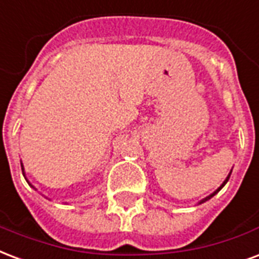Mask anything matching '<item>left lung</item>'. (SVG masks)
Returning a JSON list of instances; mask_svg holds the SVG:
<instances>
[{
  "label": "left lung",
  "instance_id": "obj_1",
  "mask_svg": "<svg viewBox=\"0 0 259 259\" xmlns=\"http://www.w3.org/2000/svg\"><path fill=\"white\" fill-rule=\"evenodd\" d=\"M229 176H231V174H229V175H228V178L225 179V182H224V183H223V184H221V186H220V188H219V190H217V191H215V192H213V194H211V195H210V196H207V198H205V199H203V201H201V203H202V202H205V201H207V199H210L211 196L214 195V194H217V192H219V191H220V190H221V188L224 187V186H225V183L228 182V179H229Z\"/></svg>",
  "mask_w": 259,
  "mask_h": 259
}]
</instances>
